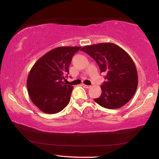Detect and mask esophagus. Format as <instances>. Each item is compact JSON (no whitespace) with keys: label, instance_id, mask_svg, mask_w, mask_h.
I'll return each mask as SVG.
<instances>
[{"label":"esophagus","instance_id":"obj_1","mask_svg":"<svg viewBox=\"0 0 159 159\" xmlns=\"http://www.w3.org/2000/svg\"><path fill=\"white\" fill-rule=\"evenodd\" d=\"M82 86L83 87V88H90V87H91L90 85H87V84H82Z\"/></svg>","mask_w":159,"mask_h":159}]
</instances>
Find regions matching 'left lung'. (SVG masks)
Instances as JSON below:
<instances>
[{
  "label": "left lung",
  "mask_w": 159,
  "mask_h": 159,
  "mask_svg": "<svg viewBox=\"0 0 159 159\" xmlns=\"http://www.w3.org/2000/svg\"><path fill=\"white\" fill-rule=\"evenodd\" d=\"M81 51L96 61L101 73L106 74L101 96L94 101L108 109L121 108L129 102L138 83L136 66L129 54L111 43L87 45Z\"/></svg>",
  "instance_id": "1"
}]
</instances>
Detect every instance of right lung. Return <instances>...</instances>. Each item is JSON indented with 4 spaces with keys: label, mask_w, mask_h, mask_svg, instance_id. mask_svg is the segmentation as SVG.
Returning a JSON list of instances; mask_svg holds the SVG:
<instances>
[{
    "label": "right lung",
    "mask_w": 159,
    "mask_h": 159,
    "mask_svg": "<svg viewBox=\"0 0 159 159\" xmlns=\"http://www.w3.org/2000/svg\"><path fill=\"white\" fill-rule=\"evenodd\" d=\"M81 47H58L43 56L32 66L27 77L30 98L39 109L56 114L70 101L73 86L63 82L69 74L74 54Z\"/></svg>",
    "instance_id": "add662e5"
}]
</instances>
